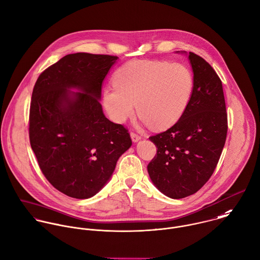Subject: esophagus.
<instances>
[{"mask_svg":"<svg viewBox=\"0 0 260 260\" xmlns=\"http://www.w3.org/2000/svg\"><path fill=\"white\" fill-rule=\"evenodd\" d=\"M131 138H132V140H133L134 143H137V142H139V141L142 139V137H141L140 135H138V134H136V133H134V132L131 133Z\"/></svg>","mask_w":260,"mask_h":260,"instance_id":"34e87169","label":"esophagus"}]
</instances>
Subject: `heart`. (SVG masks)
I'll return each mask as SVG.
<instances>
[{"mask_svg": "<svg viewBox=\"0 0 260 260\" xmlns=\"http://www.w3.org/2000/svg\"><path fill=\"white\" fill-rule=\"evenodd\" d=\"M112 89H105L103 104L110 118L122 123L134 114L155 129L175 123L185 111L193 91V75L182 63L133 60L113 76Z\"/></svg>", "mask_w": 260, "mask_h": 260, "instance_id": "b5f03b06", "label": "heart"}]
</instances>
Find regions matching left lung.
<instances>
[{"label": "left lung", "instance_id": "8db88e82", "mask_svg": "<svg viewBox=\"0 0 260 260\" xmlns=\"http://www.w3.org/2000/svg\"><path fill=\"white\" fill-rule=\"evenodd\" d=\"M193 91L178 121L149 139L157 154L148 165L155 186L178 200L199 191L213 175L225 146L228 119L222 81L202 56L189 52Z\"/></svg>", "mask_w": 260, "mask_h": 260}]
</instances>
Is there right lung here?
I'll return each mask as SVG.
<instances>
[{"mask_svg": "<svg viewBox=\"0 0 260 260\" xmlns=\"http://www.w3.org/2000/svg\"><path fill=\"white\" fill-rule=\"evenodd\" d=\"M117 58L68 54L44 70L34 85L30 145L45 178L70 198L95 196L132 146L127 129L107 119L99 102L102 82Z\"/></svg>", "mask_w": 260, "mask_h": 260, "instance_id": "obj_1", "label": "right lung"}]
</instances>
